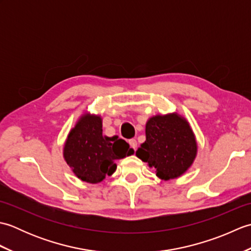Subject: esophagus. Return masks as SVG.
<instances>
[{"mask_svg":"<svg viewBox=\"0 0 251 251\" xmlns=\"http://www.w3.org/2000/svg\"><path fill=\"white\" fill-rule=\"evenodd\" d=\"M128 143H129V146H130L131 149H134V150H136V148H137V140L136 139L128 140Z\"/></svg>","mask_w":251,"mask_h":251,"instance_id":"1","label":"esophagus"}]
</instances>
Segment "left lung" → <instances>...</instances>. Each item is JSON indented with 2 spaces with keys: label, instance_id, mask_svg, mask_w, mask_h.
Segmentation results:
<instances>
[{
  "label": "left lung",
  "instance_id": "left-lung-1",
  "mask_svg": "<svg viewBox=\"0 0 251 251\" xmlns=\"http://www.w3.org/2000/svg\"><path fill=\"white\" fill-rule=\"evenodd\" d=\"M147 140L141 143L136 155L156 169L164 180L184 174L196 155V142L190 126L177 114L156 115L146 125Z\"/></svg>",
  "mask_w": 251,
  "mask_h": 251
}]
</instances>
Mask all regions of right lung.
Returning <instances> with one entry per match:
<instances>
[{"instance_id":"1","label":"right lung","mask_w":251,"mask_h":251,"mask_svg":"<svg viewBox=\"0 0 251 251\" xmlns=\"http://www.w3.org/2000/svg\"><path fill=\"white\" fill-rule=\"evenodd\" d=\"M134 150L119 137H103L100 116L85 114L70 131L63 156L77 178L98 183L116 169V159L131 155Z\"/></svg>"}]
</instances>
